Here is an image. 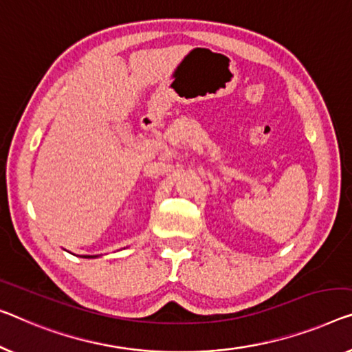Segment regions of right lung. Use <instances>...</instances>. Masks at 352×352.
<instances>
[{
    "mask_svg": "<svg viewBox=\"0 0 352 352\" xmlns=\"http://www.w3.org/2000/svg\"><path fill=\"white\" fill-rule=\"evenodd\" d=\"M82 258H85V259H93V258H98V256H82Z\"/></svg>",
    "mask_w": 352,
    "mask_h": 352,
    "instance_id": "right-lung-1",
    "label": "right lung"
}]
</instances>
